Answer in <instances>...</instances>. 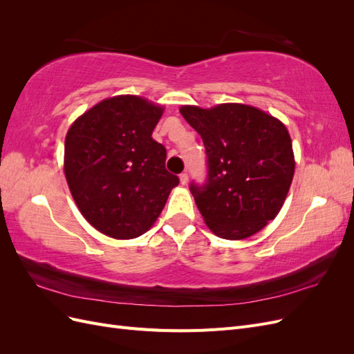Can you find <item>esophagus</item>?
<instances>
[{
    "label": "esophagus",
    "mask_w": 354,
    "mask_h": 354,
    "mask_svg": "<svg viewBox=\"0 0 354 354\" xmlns=\"http://www.w3.org/2000/svg\"><path fill=\"white\" fill-rule=\"evenodd\" d=\"M187 181H189L187 173H181V174H180V183H181V185H187Z\"/></svg>",
    "instance_id": "esophagus-1"
}]
</instances>
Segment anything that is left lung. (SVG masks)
<instances>
[{"label":"left lung","instance_id":"8db88e82","mask_svg":"<svg viewBox=\"0 0 354 354\" xmlns=\"http://www.w3.org/2000/svg\"><path fill=\"white\" fill-rule=\"evenodd\" d=\"M180 113L205 146L208 174L190 192L212 233L239 241L260 232L281 211L295 160L286 127L248 104L211 109L181 106Z\"/></svg>","mask_w":354,"mask_h":354}]
</instances>
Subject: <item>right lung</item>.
Here are the masks:
<instances>
[{
    "instance_id": "right-lung-1",
    "label": "right lung",
    "mask_w": 354,
    "mask_h": 354,
    "mask_svg": "<svg viewBox=\"0 0 354 354\" xmlns=\"http://www.w3.org/2000/svg\"><path fill=\"white\" fill-rule=\"evenodd\" d=\"M164 108L138 95L97 103L72 124L65 176L93 227L133 239L153 226L178 177L165 168V147L152 138Z\"/></svg>"
}]
</instances>
